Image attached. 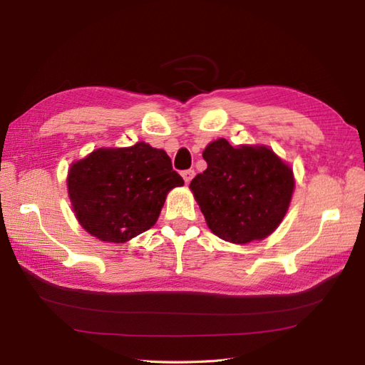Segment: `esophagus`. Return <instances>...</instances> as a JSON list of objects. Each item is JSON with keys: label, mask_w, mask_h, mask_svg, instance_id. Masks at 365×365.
Instances as JSON below:
<instances>
[{"label": "esophagus", "mask_w": 365, "mask_h": 365, "mask_svg": "<svg viewBox=\"0 0 365 365\" xmlns=\"http://www.w3.org/2000/svg\"><path fill=\"white\" fill-rule=\"evenodd\" d=\"M182 177H183L185 183L188 185V183L192 180V177H195V169H187V170H183V173H182Z\"/></svg>", "instance_id": "1"}]
</instances>
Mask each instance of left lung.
I'll return each instance as SVG.
<instances>
[{
    "label": "left lung",
    "mask_w": 365,
    "mask_h": 365,
    "mask_svg": "<svg viewBox=\"0 0 365 365\" xmlns=\"http://www.w3.org/2000/svg\"><path fill=\"white\" fill-rule=\"evenodd\" d=\"M202 157L207 169L190 188L213 234L237 245L273 234L292 200L290 166L265 145L232 147L224 138Z\"/></svg>",
    "instance_id": "8db88e82"
}]
</instances>
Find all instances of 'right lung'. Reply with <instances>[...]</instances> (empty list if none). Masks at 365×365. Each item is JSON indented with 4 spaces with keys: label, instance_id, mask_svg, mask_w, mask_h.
I'll return each instance as SVG.
<instances>
[{
    "label": "right lung",
    "instance_id": "add662e5",
    "mask_svg": "<svg viewBox=\"0 0 365 365\" xmlns=\"http://www.w3.org/2000/svg\"><path fill=\"white\" fill-rule=\"evenodd\" d=\"M182 185L168 153L145 143L97 149L75 161L67 175L76 220L91 235L111 243L149 230L168 192Z\"/></svg>",
    "mask_w": 365,
    "mask_h": 365
}]
</instances>
